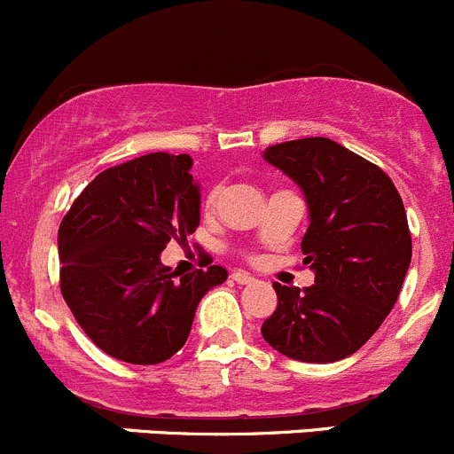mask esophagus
I'll list each match as a JSON object with an SVG mask.
<instances>
[{"instance_id": "esophagus-1", "label": "esophagus", "mask_w": 454, "mask_h": 454, "mask_svg": "<svg viewBox=\"0 0 454 454\" xmlns=\"http://www.w3.org/2000/svg\"><path fill=\"white\" fill-rule=\"evenodd\" d=\"M231 277H232V281L239 283V286H250V283H254V277H250L248 272H241V270H235Z\"/></svg>"}]
</instances>
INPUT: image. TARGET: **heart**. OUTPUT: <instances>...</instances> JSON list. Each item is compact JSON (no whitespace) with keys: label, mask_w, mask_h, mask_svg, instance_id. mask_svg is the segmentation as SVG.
I'll use <instances>...</instances> for the list:
<instances>
[{"label":"heart","mask_w":454,"mask_h":454,"mask_svg":"<svg viewBox=\"0 0 454 454\" xmlns=\"http://www.w3.org/2000/svg\"><path fill=\"white\" fill-rule=\"evenodd\" d=\"M222 191H223L222 184L213 186V189L208 191V198H206V206H215V204H217L219 198H222Z\"/></svg>","instance_id":"b5f03b06"}]
</instances>
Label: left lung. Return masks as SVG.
<instances>
[{"mask_svg": "<svg viewBox=\"0 0 454 454\" xmlns=\"http://www.w3.org/2000/svg\"><path fill=\"white\" fill-rule=\"evenodd\" d=\"M303 189L309 228L301 241L314 286L274 283L278 305L265 342L301 363H336L378 332L411 263L406 210L391 177L329 138L268 146L263 153Z\"/></svg>", "mask_w": 454, "mask_h": 454, "instance_id": "8db88e82", "label": "left lung"}]
</instances>
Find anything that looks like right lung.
Returning a JSON list of instances; mask_svg holds the SVG:
<instances>
[{"mask_svg":"<svg viewBox=\"0 0 454 454\" xmlns=\"http://www.w3.org/2000/svg\"><path fill=\"white\" fill-rule=\"evenodd\" d=\"M191 167V155L160 151L105 168L59 226L63 299L87 338L122 363L177 354L201 296L228 278L222 265L177 274L160 261L200 226Z\"/></svg>","mask_w":454,"mask_h":454,"instance_id":"right-lung-1","label":"right lung"}]
</instances>
